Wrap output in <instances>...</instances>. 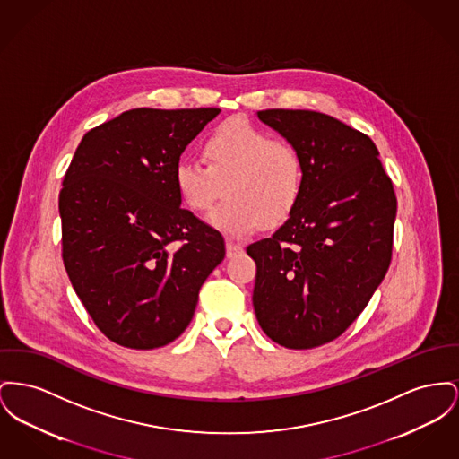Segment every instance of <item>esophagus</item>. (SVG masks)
I'll return each mask as SVG.
<instances>
[{
    "label": "esophagus",
    "instance_id": "obj_1",
    "mask_svg": "<svg viewBox=\"0 0 459 459\" xmlns=\"http://www.w3.org/2000/svg\"><path fill=\"white\" fill-rule=\"evenodd\" d=\"M225 249H227V258H232V256H236V255H239V253L243 251V246H241V244L227 241V244H225Z\"/></svg>",
    "mask_w": 459,
    "mask_h": 459
}]
</instances>
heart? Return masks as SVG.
Wrapping results in <instances>:
<instances>
[{
  "mask_svg": "<svg viewBox=\"0 0 459 459\" xmlns=\"http://www.w3.org/2000/svg\"><path fill=\"white\" fill-rule=\"evenodd\" d=\"M206 161L184 158L173 180L190 210L208 212L227 189L229 197L210 213L218 230L243 238L262 221L277 225L299 203L305 168L297 149L275 140L247 119L221 123L204 143Z\"/></svg>",
  "mask_w": 459,
  "mask_h": 459,
  "instance_id": "heart-1",
  "label": "heart"
}]
</instances>
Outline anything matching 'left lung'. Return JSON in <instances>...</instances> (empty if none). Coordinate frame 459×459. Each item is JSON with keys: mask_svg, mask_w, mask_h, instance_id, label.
Here are the masks:
<instances>
[{"mask_svg": "<svg viewBox=\"0 0 459 459\" xmlns=\"http://www.w3.org/2000/svg\"><path fill=\"white\" fill-rule=\"evenodd\" d=\"M256 116L299 152L305 184L284 225L246 247L256 264L253 307L270 340L314 349L338 338L381 284L397 199L369 136L316 110Z\"/></svg>", "mask_w": 459, "mask_h": 459, "instance_id": "left-lung-1", "label": "left lung"}]
</instances>
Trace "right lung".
<instances>
[{"instance_id":"1","label":"right lung","mask_w":459,"mask_h":459,"mask_svg":"<svg viewBox=\"0 0 459 459\" xmlns=\"http://www.w3.org/2000/svg\"><path fill=\"white\" fill-rule=\"evenodd\" d=\"M220 108H132L82 136L58 195L62 258L110 342L151 351L189 325L221 264L213 227L180 208L173 171Z\"/></svg>"}]
</instances>
